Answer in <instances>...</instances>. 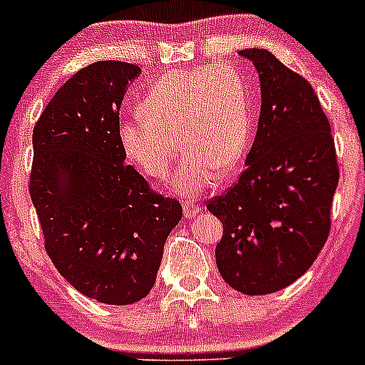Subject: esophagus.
<instances>
[{"label":"esophagus","mask_w":365,"mask_h":365,"mask_svg":"<svg viewBox=\"0 0 365 365\" xmlns=\"http://www.w3.org/2000/svg\"><path fill=\"white\" fill-rule=\"evenodd\" d=\"M200 212H201L200 205H196L190 200L183 201V215H185L187 219H192V217H196Z\"/></svg>","instance_id":"34e87169"}]
</instances>
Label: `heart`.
Segmentation results:
<instances>
[{"label":"heart","mask_w":365,"mask_h":365,"mask_svg":"<svg viewBox=\"0 0 365 365\" xmlns=\"http://www.w3.org/2000/svg\"><path fill=\"white\" fill-rule=\"evenodd\" d=\"M134 116L118 123L125 157L145 175L171 173L178 141L187 150L173 190L196 196L217 183V168L230 171L252 139V104L244 76L227 65L171 70L152 84Z\"/></svg>","instance_id":"heart-1"}]
</instances>
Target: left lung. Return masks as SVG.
I'll list each match as a JSON object with an SVG mask.
<instances>
[{"instance_id":"obj_1","label":"left lung","mask_w":365,"mask_h":365,"mask_svg":"<svg viewBox=\"0 0 365 365\" xmlns=\"http://www.w3.org/2000/svg\"><path fill=\"white\" fill-rule=\"evenodd\" d=\"M240 56L259 73L256 139L240 178L206 208L224 226L215 247L224 281L245 295H268L302 277L325 245L339 168L309 81L264 49Z\"/></svg>"}]
</instances>
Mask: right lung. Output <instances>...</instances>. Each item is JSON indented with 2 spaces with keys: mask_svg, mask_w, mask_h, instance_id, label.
Instances as JSON below:
<instances>
[{
  "mask_svg": "<svg viewBox=\"0 0 365 365\" xmlns=\"http://www.w3.org/2000/svg\"><path fill=\"white\" fill-rule=\"evenodd\" d=\"M139 73L114 60L81 68L33 128L29 194L47 256L77 292L109 305L148 295L182 219L180 201L152 190L118 139L121 101Z\"/></svg>",
  "mask_w": 365,
  "mask_h": 365,
  "instance_id": "obj_1",
  "label": "right lung"
}]
</instances>
